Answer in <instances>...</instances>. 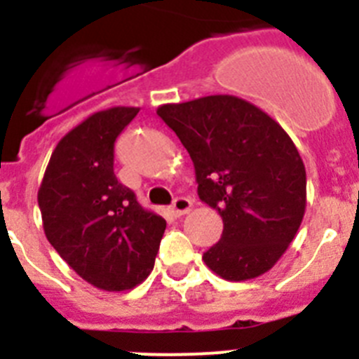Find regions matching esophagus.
<instances>
[{"label": "esophagus", "instance_id": "obj_1", "mask_svg": "<svg viewBox=\"0 0 359 359\" xmlns=\"http://www.w3.org/2000/svg\"><path fill=\"white\" fill-rule=\"evenodd\" d=\"M190 208H192V201L189 198H176L172 203V212L176 217H182V215L189 214Z\"/></svg>", "mask_w": 359, "mask_h": 359}]
</instances>
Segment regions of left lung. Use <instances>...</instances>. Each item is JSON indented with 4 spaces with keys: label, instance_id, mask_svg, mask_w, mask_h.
Wrapping results in <instances>:
<instances>
[{
    "label": "left lung",
    "instance_id": "left-lung-1",
    "mask_svg": "<svg viewBox=\"0 0 359 359\" xmlns=\"http://www.w3.org/2000/svg\"><path fill=\"white\" fill-rule=\"evenodd\" d=\"M156 115L194 163L198 196L223 219V236L203 261L224 280L273 268L306 214V167L280 123L233 95L163 104Z\"/></svg>",
    "mask_w": 359,
    "mask_h": 359
}]
</instances>
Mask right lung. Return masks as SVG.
Returning a JSON list of instances; mask_svg holds the SVG:
<instances>
[{
	"instance_id": "1",
	"label": "right lung",
	"mask_w": 359,
	"mask_h": 359,
	"mask_svg": "<svg viewBox=\"0 0 359 359\" xmlns=\"http://www.w3.org/2000/svg\"><path fill=\"white\" fill-rule=\"evenodd\" d=\"M138 111H97L66 133L37 192L46 239L79 277L104 291L133 290L149 277L167 226L113 170L116 136Z\"/></svg>"
}]
</instances>
